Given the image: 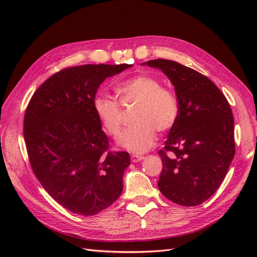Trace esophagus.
I'll use <instances>...</instances> for the list:
<instances>
[{"mask_svg": "<svg viewBox=\"0 0 257 257\" xmlns=\"http://www.w3.org/2000/svg\"><path fill=\"white\" fill-rule=\"evenodd\" d=\"M144 159H145V157H143V155H137V154H132L131 155V161L133 163H138Z\"/></svg>", "mask_w": 257, "mask_h": 257, "instance_id": "34e87169", "label": "esophagus"}]
</instances>
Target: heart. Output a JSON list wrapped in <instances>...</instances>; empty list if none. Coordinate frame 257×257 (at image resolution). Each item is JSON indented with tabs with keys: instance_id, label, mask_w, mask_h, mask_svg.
I'll use <instances>...</instances> for the list:
<instances>
[{
	"instance_id": "heart-1",
	"label": "heart",
	"mask_w": 257,
	"mask_h": 257,
	"mask_svg": "<svg viewBox=\"0 0 257 257\" xmlns=\"http://www.w3.org/2000/svg\"><path fill=\"white\" fill-rule=\"evenodd\" d=\"M115 93L120 104L107 95H96L92 102L93 111L106 133L116 137L124 118L119 105L124 108L135 105L131 114L134 124L124 130L119 138V145L128 151L145 152L155 143L157 130L166 132L178 120V97L173 91L162 88V83L150 75L141 74L119 82Z\"/></svg>"
}]
</instances>
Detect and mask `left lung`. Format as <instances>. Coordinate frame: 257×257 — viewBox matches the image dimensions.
I'll use <instances>...</instances> for the list:
<instances>
[{"label":"left lung","instance_id":"obj_1","mask_svg":"<svg viewBox=\"0 0 257 257\" xmlns=\"http://www.w3.org/2000/svg\"><path fill=\"white\" fill-rule=\"evenodd\" d=\"M145 64L168 77L180 106L164 149L159 151V190L178 205L203 204L219 189L234 159L231 108L221 90L195 69L165 59Z\"/></svg>","mask_w":257,"mask_h":257}]
</instances>
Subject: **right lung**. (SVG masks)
<instances>
[{"mask_svg":"<svg viewBox=\"0 0 257 257\" xmlns=\"http://www.w3.org/2000/svg\"><path fill=\"white\" fill-rule=\"evenodd\" d=\"M132 64H85L62 69L38 88L23 120L29 161L49 195L69 211L94 215L123 190L130 154L109 150L92 102L107 77Z\"/></svg>","mask_w":257,"mask_h":257,"instance_id":"right-lung-1","label":"right lung"}]
</instances>
